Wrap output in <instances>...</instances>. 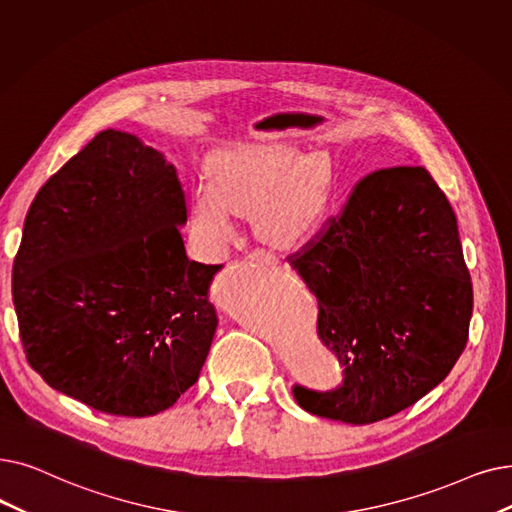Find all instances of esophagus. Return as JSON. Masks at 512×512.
Returning a JSON list of instances; mask_svg holds the SVG:
<instances>
[{
  "label": "esophagus",
  "mask_w": 512,
  "mask_h": 512,
  "mask_svg": "<svg viewBox=\"0 0 512 512\" xmlns=\"http://www.w3.org/2000/svg\"><path fill=\"white\" fill-rule=\"evenodd\" d=\"M249 257H251L253 261L265 263V265H276V263H278V257H276V255H272V253H268V251H263V249L253 251Z\"/></svg>",
  "instance_id": "obj_1"
}]
</instances>
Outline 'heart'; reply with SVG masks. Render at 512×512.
Here are the masks:
<instances>
[{"label": "heart", "instance_id": "1", "mask_svg": "<svg viewBox=\"0 0 512 512\" xmlns=\"http://www.w3.org/2000/svg\"><path fill=\"white\" fill-rule=\"evenodd\" d=\"M330 194V165L318 154L295 159L282 148L236 146L213 157L209 182L194 188L190 234L205 257H224L236 215H253L265 240L291 244L320 226Z\"/></svg>", "mask_w": 512, "mask_h": 512}]
</instances>
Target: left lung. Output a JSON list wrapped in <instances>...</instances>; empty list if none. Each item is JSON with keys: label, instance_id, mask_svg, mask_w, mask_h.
I'll return each instance as SVG.
<instances>
[{"label": "left lung", "instance_id": "1", "mask_svg": "<svg viewBox=\"0 0 512 512\" xmlns=\"http://www.w3.org/2000/svg\"><path fill=\"white\" fill-rule=\"evenodd\" d=\"M318 299V337L343 366L332 391L293 387L309 414L368 425L416 404L469 339L473 284L456 215L425 167L379 169L288 257Z\"/></svg>", "mask_w": 512, "mask_h": 512}]
</instances>
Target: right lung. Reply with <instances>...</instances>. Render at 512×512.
I'll use <instances>...</instances> for the list:
<instances>
[{
  "label": "right lung",
  "instance_id": "add662e5",
  "mask_svg": "<svg viewBox=\"0 0 512 512\" xmlns=\"http://www.w3.org/2000/svg\"><path fill=\"white\" fill-rule=\"evenodd\" d=\"M186 217L175 167L125 131H100L41 186L12 299L27 360L52 389L140 418L198 381L221 265L188 259Z\"/></svg>",
  "mask_w": 512,
  "mask_h": 512
}]
</instances>
